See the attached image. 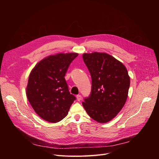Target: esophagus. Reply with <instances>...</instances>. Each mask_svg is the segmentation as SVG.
Here are the masks:
<instances>
[{"mask_svg":"<svg viewBox=\"0 0 159 159\" xmlns=\"http://www.w3.org/2000/svg\"><path fill=\"white\" fill-rule=\"evenodd\" d=\"M76 97H77V100L78 101H81V100H82V96L80 95H77L76 96Z\"/></svg>","mask_w":159,"mask_h":159,"instance_id":"34e87169","label":"esophagus"}]
</instances>
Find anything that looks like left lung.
I'll list each match as a JSON object with an SVG mask.
<instances>
[{"instance_id": "1", "label": "left lung", "mask_w": 159, "mask_h": 159, "mask_svg": "<svg viewBox=\"0 0 159 159\" xmlns=\"http://www.w3.org/2000/svg\"><path fill=\"white\" fill-rule=\"evenodd\" d=\"M83 60L91 77L90 95L83 107L91 118L101 122L110 121L126 103L130 79L126 67L105 53H84Z\"/></svg>"}]
</instances>
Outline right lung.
I'll return each mask as SVG.
<instances>
[{"label": "right lung", "instance_id": "right-lung-1", "mask_svg": "<svg viewBox=\"0 0 159 159\" xmlns=\"http://www.w3.org/2000/svg\"><path fill=\"white\" fill-rule=\"evenodd\" d=\"M77 53H58L40 61L31 71L26 88L28 101L40 117L56 123L68 115L76 100L64 78Z\"/></svg>", "mask_w": 159, "mask_h": 159}]
</instances>
